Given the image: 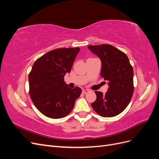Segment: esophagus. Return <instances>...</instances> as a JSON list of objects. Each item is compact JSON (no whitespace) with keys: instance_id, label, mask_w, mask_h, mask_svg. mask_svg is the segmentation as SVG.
I'll return each mask as SVG.
<instances>
[{"instance_id":"esophagus-1","label":"esophagus","mask_w":159,"mask_h":159,"mask_svg":"<svg viewBox=\"0 0 159 159\" xmlns=\"http://www.w3.org/2000/svg\"><path fill=\"white\" fill-rule=\"evenodd\" d=\"M89 92V90H88V89H84V90L82 91V93L84 94H86V93H88Z\"/></svg>"}]
</instances>
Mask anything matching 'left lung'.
I'll use <instances>...</instances> for the list:
<instances>
[{"label":"left lung","instance_id":"obj_1","mask_svg":"<svg viewBox=\"0 0 159 159\" xmlns=\"http://www.w3.org/2000/svg\"><path fill=\"white\" fill-rule=\"evenodd\" d=\"M102 60L101 75L109 81L105 94L95 91L96 100L91 107L103 117H115L123 112L133 94V69L127 55L110 44L88 46Z\"/></svg>","mask_w":159,"mask_h":159}]
</instances>
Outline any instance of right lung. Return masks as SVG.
<instances>
[{
    "label": "right lung",
    "mask_w": 159,
    "mask_h": 159,
    "mask_svg": "<svg viewBox=\"0 0 159 159\" xmlns=\"http://www.w3.org/2000/svg\"><path fill=\"white\" fill-rule=\"evenodd\" d=\"M80 48L51 50L37 59L28 75L29 94L40 113L52 119L67 116L81 93L78 87L70 88L64 81L70 73Z\"/></svg>",
    "instance_id": "1"
}]
</instances>
